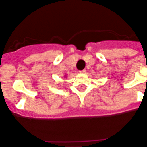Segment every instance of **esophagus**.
Segmentation results:
<instances>
[{
	"label": "esophagus",
	"instance_id": "obj_1",
	"mask_svg": "<svg viewBox=\"0 0 147 147\" xmlns=\"http://www.w3.org/2000/svg\"><path fill=\"white\" fill-rule=\"evenodd\" d=\"M80 73H86V71L85 70V69H84V70H82V71H80Z\"/></svg>",
	"mask_w": 147,
	"mask_h": 147
}]
</instances>
